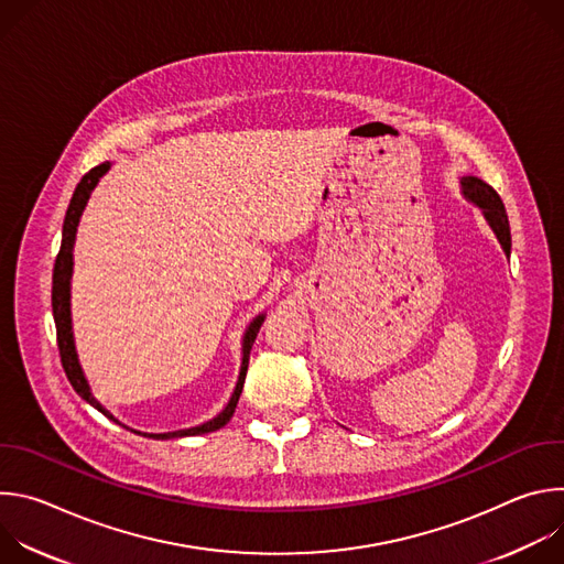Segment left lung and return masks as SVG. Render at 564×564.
<instances>
[{"mask_svg":"<svg viewBox=\"0 0 564 564\" xmlns=\"http://www.w3.org/2000/svg\"><path fill=\"white\" fill-rule=\"evenodd\" d=\"M459 189H462V196L466 200H470L475 207L481 209V216L487 218L489 227L494 229V234L500 240L505 254L509 257L511 254V229H509L507 209H505L502 198L498 196V192L477 176H462L459 178Z\"/></svg>","mask_w":564,"mask_h":564,"instance_id":"8db88e82","label":"left lung"}]
</instances>
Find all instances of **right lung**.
<instances>
[{
    "instance_id": "1",
    "label": "right lung",
    "mask_w": 564,
    "mask_h": 564,
    "mask_svg": "<svg viewBox=\"0 0 564 564\" xmlns=\"http://www.w3.org/2000/svg\"><path fill=\"white\" fill-rule=\"evenodd\" d=\"M111 170V163H102L98 167H94L89 174L83 176V181L77 183L75 192H73V198L68 203V209H66V216H64V225H62V246H59V254L55 259V268H53V318H55V328H57V348H59V357H62V366H64V372L70 381V386L75 388V392L83 397L87 404H91L96 411H100L105 417L113 420L116 424L124 426L122 422H118L100 401L94 397L91 392V386L85 377V370L83 366H79V359H77V350H75V339H73V321H70V276H73V246H75V234H77V225H79V218H83V212L91 198V192L98 187L100 178ZM265 321V314H259L250 321V326L246 328V335H243V359H240V372H238V381H236V388L227 401V406L209 422L205 424H198V426H192V429H183V431H172V433H140V431H133L129 426V431L133 433H140L144 437H153V440H176V437H194V435H205V433H214L218 429H223L234 411H236V404H238V397L240 392H243V383H246V375H248V364H250V350H252V344L263 326Z\"/></svg>"
}]
</instances>
